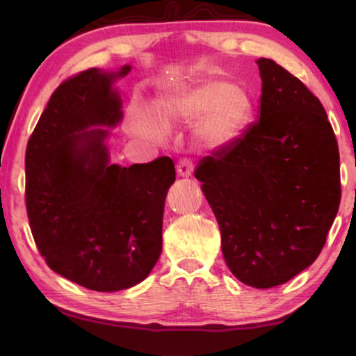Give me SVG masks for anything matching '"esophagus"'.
I'll use <instances>...</instances> for the list:
<instances>
[{
    "mask_svg": "<svg viewBox=\"0 0 356 356\" xmlns=\"http://www.w3.org/2000/svg\"><path fill=\"white\" fill-rule=\"evenodd\" d=\"M193 160L191 159H188V156H184V159H180L179 160V163H177V172H179V176H182V177H188V176H191L193 174Z\"/></svg>",
    "mask_w": 356,
    "mask_h": 356,
    "instance_id": "34e87169",
    "label": "esophagus"
}]
</instances>
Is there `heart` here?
Returning <instances> with one entry per match:
<instances>
[{"instance_id": "obj_1", "label": "heart", "mask_w": 356, "mask_h": 356, "mask_svg": "<svg viewBox=\"0 0 356 356\" xmlns=\"http://www.w3.org/2000/svg\"><path fill=\"white\" fill-rule=\"evenodd\" d=\"M251 113L250 94L222 78H204L186 84L160 104V114L165 120L190 122L200 117L196 135L204 146L212 149L226 147L237 141L250 124ZM135 119L143 134L165 135L166 125L154 113L138 110Z\"/></svg>"}]
</instances>
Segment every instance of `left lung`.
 Instances as JSON below:
<instances>
[{
    "label": "left lung",
    "instance_id": "1",
    "mask_svg": "<svg viewBox=\"0 0 356 356\" xmlns=\"http://www.w3.org/2000/svg\"><path fill=\"white\" fill-rule=\"evenodd\" d=\"M259 119L200 160L221 250L238 281L284 284L321 254L341 202L339 147L325 108L273 59H257Z\"/></svg>",
    "mask_w": 356,
    "mask_h": 356
}]
</instances>
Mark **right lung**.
I'll use <instances>...</instances> for the list:
<instances>
[{
    "instance_id": "add662e5",
    "label": "right lung",
    "mask_w": 356,
    "mask_h": 356,
    "mask_svg": "<svg viewBox=\"0 0 356 356\" xmlns=\"http://www.w3.org/2000/svg\"><path fill=\"white\" fill-rule=\"evenodd\" d=\"M129 70L88 69L59 84L25 155L26 212L40 256L53 272L97 292L129 289L154 268L176 180L170 156L108 165V131L89 130L122 118L111 84Z\"/></svg>"
}]
</instances>
